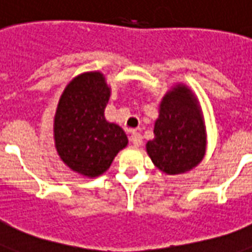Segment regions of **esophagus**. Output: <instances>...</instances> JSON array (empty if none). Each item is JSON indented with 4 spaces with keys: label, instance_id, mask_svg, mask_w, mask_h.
<instances>
[{
    "label": "esophagus",
    "instance_id": "1",
    "mask_svg": "<svg viewBox=\"0 0 252 252\" xmlns=\"http://www.w3.org/2000/svg\"><path fill=\"white\" fill-rule=\"evenodd\" d=\"M129 140H131V143L135 145V147H141V144H143V137H141V135L139 133V132H136V131L131 132V137H129Z\"/></svg>",
    "mask_w": 252,
    "mask_h": 252
}]
</instances>
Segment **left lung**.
<instances>
[{
  "mask_svg": "<svg viewBox=\"0 0 252 252\" xmlns=\"http://www.w3.org/2000/svg\"><path fill=\"white\" fill-rule=\"evenodd\" d=\"M154 140L145 144L156 168L180 175L202 163L207 150V132L202 107L186 84H176L159 104Z\"/></svg>",
  "mask_w": 252,
  "mask_h": 252,
  "instance_id": "obj_1",
  "label": "left lung"
}]
</instances>
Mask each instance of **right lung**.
<instances>
[{
	"mask_svg": "<svg viewBox=\"0 0 252 252\" xmlns=\"http://www.w3.org/2000/svg\"><path fill=\"white\" fill-rule=\"evenodd\" d=\"M111 87L101 72L76 76L65 87L53 120L55 147L63 163L85 178H97L128 145L120 126L109 123L104 111Z\"/></svg>",
	"mask_w": 252,
	"mask_h": 252,
	"instance_id": "1",
	"label": "right lung"
}]
</instances>
